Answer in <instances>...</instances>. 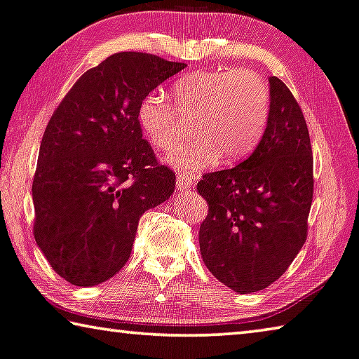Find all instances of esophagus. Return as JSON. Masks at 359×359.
<instances>
[{
	"label": "esophagus",
	"instance_id": "1",
	"mask_svg": "<svg viewBox=\"0 0 359 359\" xmlns=\"http://www.w3.org/2000/svg\"><path fill=\"white\" fill-rule=\"evenodd\" d=\"M177 189L185 191V190H190L194 189V180H191V175H187V174H177Z\"/></svg>",
	"mask_w": 359,
	"mask_h": 359
}]
</instances>
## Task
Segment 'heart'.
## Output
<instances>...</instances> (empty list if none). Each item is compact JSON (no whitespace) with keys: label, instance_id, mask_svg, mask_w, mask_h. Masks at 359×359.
Returning <instances> with one entry per match:
<instances>
[{"label":"heart","instance_id":"1","mask_svg":"<svg viewBox=\"0 0 359 359\" xmlns=\"http://www.w3.org/2000/svg\"><path fill=\"white\" fill-rule=\"evenodd\" d=\"M174 104L149 93L138 106V121L149 142L168 151L180 141L187 120L194 138L165 158L185 172H198L221 158L231 164L248 156L263 137L269 117V90L258 74L196 71L172 85Z\"/></svg>","mask_w":359,"mask_h":359}]
</instances>
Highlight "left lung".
I'll list each match as a JSON object with an SVG mask.
<instances>
[{
  "label": "left lung",
  "instance_id": "1",
  "mask_svg": "<svg viewBox=\"0 0 359 359\" xmlns=\"http://www.w3.org/2000/svg\"><path fill=\"white\" fill-rule=\"evenodd\" d=\"M269 117L248 159L208 172L200 251L211 274L238 293L264 290L288 269L308 235L313 153L306 121L285 83L269 77Z\"/></svg>",
  "mask_w": 359,
  "mask_h": 359
}]
</instances>
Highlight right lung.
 Returning <instances> with one entry per match:
<instances>
[{"label": "right lung", "instance_id": "right-lung-1", "mask_svg": "<svg viewBox=\"0 0 359 359\" xmlns=\"http://www.w3.org/2000/svg\"><path fill=\"white\" fill-rule=\"evenodd\" d=\"M184 62L124 51L82 74L43 133L32 184L34 235L62 279L93 287L126 266L138 221L175 174L143 138L138 106Z\"/></svg>", "mask_w": 359, "mask_h": 359}]
</instances>
